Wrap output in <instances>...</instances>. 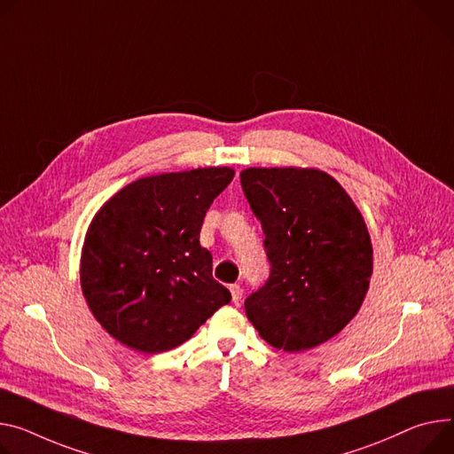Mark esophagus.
<instances>
[{"mask_svg":"<svg viewBox=\"0 0 454 454\" xmlns=\"http://www.w3.org/2000/svg\"><path fill=\"white\" fill-rule=\"evenodd\" d=\"M231 296H232V301L234 303H239L241 301V296H243V289L239 286H231Z\"/></svg>","mask_w":454,"mask_h":454,"instance_id":"1","label":"esophagus"}]
</instances>
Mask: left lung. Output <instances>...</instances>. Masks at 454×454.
I'll return each instance as SVG.
<instances>
[{
  "instance_id": "1",
  "label": "left lung",
  "mask_w": 454,
  "mask_h": 454,
  "mask_svg": "<svg viewBox=\"0 0 454 454\" xmlns=\"http://www.w3.org/2000/svg\"><path fill=\"white\" fill-rule=\"evenodd\" d=\"M239 182L270 262L267 284L246 300L249 322L287 353L331 340L356 317L372 274L358 207L318 168L251 167Z\"/></svg>"
}]
</instances>
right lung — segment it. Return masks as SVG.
I'll use <instances>...</instances> for the list:
<instances>
[{
  "mask_svg": "<svg viewBox=\"0 0 454 454\" xmlns=\"http://www.w3.org/2000/svg\"><path fill=\"white\" fill-rule=\"evenodd\" d=\"M232 178L231 167L156 174L125 185L94 215L80 282L94 318L120 343L145 355L170 351L231 301L200 231Z\"/></svg>",
  "mask_w": 454,
  "mask_h": 454,
  "instance_id": "right-lung-1",
  "label": "right lung"
}]
</instances>
